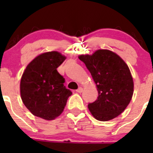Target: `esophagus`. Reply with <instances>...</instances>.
I'll return each instance as SVG.
<instances>
[{"instance_id": "esophagus-1", "label": "esophagus", "mask_w": 153, "mask_h": 153, "mask_svg": "<svg viewBox=\"0 0 153 153\" xmlns=\"http://www.w3.org/2000/svg\"><path fill=\"white\" fill-rule=\"evenodd\" d=\"M76 92H78V93H81V92H83V88L82 87H79L78 89H77Z\"/></svg>"}]
</instances>
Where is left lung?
<instances>
[{
	"instance_id": "8db88e82",
	"label": "left lung",
	"mask_w": 153,
	"mask_h": 153,
	"mask_svg": "<svg viewBox=\"0 0 153 153\" xmlns=\"http://www.w3.org/2000/svg\"><path fill=\"white\" fill-rule=\"evenodd\" d=\"M96 84L98 97L88 108L95 119L109 121L122 113L133 95V80L122 58L107 49H98L92 55H81Z\"/></svg>"
}]
</instances>
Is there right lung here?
Masks as SVG:
<instances>
[{"label":"right lung","instance_id":"1","mask_svg":"<svg viewBox=\"0 0 153 153\" xmlns=\"http://www.w3.org/2000/svg\"><path fill=\"white\" fill-rule=\"evenodd\" d=\"M65 59L58 52H45L32 60L23 73L21 99L35 116L49 121L64 111L72 92L64 85L65 79L57 68Z\"/></svg>","mask_w":153,"mask_h":153}]
</instances>
